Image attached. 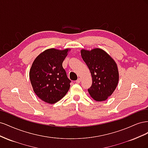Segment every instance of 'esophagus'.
<instances>
[{
  "label": "esophagus",
  "mask_w": 148,
  "mask_h": 148,
  "mask_svg": "<svg viewBox=\"0 0 148 148\" xmlns=\"http://www.w3.org/2000/svg\"><path fill=\"white\" fill-rule=\"evenodd\" d=\"M75 82L77 83H79L80 82H81V78H78L77 79V80H76V82Z\"/></svg>",
  "instance_id": "1"
}]
</instances>
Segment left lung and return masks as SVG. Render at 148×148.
<instances>
[{
  "mask_svg": "<svg viewBox=\"0 0 148 148\" xmlns=\"http://www.w3.org/2000/svg\"><path fill=\"white\" fill-rule=\"evenodd\" d=\"M81 55L92 76V85L88 89L89 95L96 101H106L117 86L119 75L117 64L101 49H82Z\"/></svg>",
  "mask_w": 148,
  "mask_h": 148,
  "instance_id": "left-lung-1",
  "label": "left lung"
}]
</instances>
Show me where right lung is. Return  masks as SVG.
Wrapping results in <instances>:
<instances>
[{
    "label": "right lung",
    "mask_w": 148,
    "mask_h": 148,
    "mask_svg": "<svg viewBox=\"0 0 148 148\" xmlns=\"http://www.w3.org/2000/svg\"><path fill=\"white\" fill-rule=\"evenodd\" d=\"M69 49H49L36 58L29 71V79L34 93L43 101L54 104L69 91L71 81L62 63Z\"/></svg>",
    "instance_id": "1"
}]
</instances>
